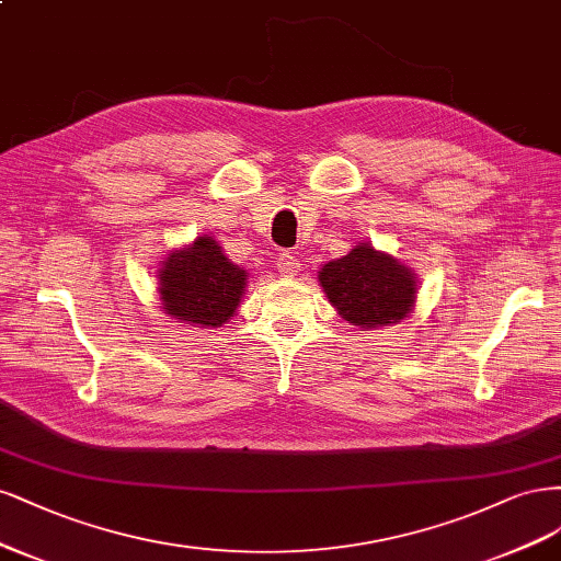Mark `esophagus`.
<instances>
[{
  "label": "esophagus",
  "mask_w": 561,
  "mask_h": 561,
  "mask_svg": "<svg viewBox=\"0 0 561 561\" xmlns=\"http://www.w3.org/2000/svg\"><path fill=\"white\" fill-rule=\"evenodd\" d=\"M275 267H277V273L282 277H296L298 270H300V261L291 254V251H284V254L277 259Z\"/></svg>",
  "instance_id": "obj_1"
}]
</instances>
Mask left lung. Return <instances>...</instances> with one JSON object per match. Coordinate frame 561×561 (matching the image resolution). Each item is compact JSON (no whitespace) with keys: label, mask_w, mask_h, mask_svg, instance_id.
Here are the masks:
<instances>
[{"label":"left lung","mask_w":561,"mask_h":561,"mask_svg":"<svg viewBox=\"0 0 561 561\" xmlns=\"http://www.w3.org/2000/svg\"><path fill=\"white\" fill-rule=\"evenodd\" d=\"M319 284L337 314L360 331L401 323L417 302L414 270L364 240L347 256L323 263Z\"/></svg>","instance_id":"left-lung-1"}]
</instances>
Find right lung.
Returning a JSON list of instances; mask_svg holds the SVG:
<instances>
[{"label":"right lung","mask_w":561,"mask_h":561,"mask_svg":"<svg viewBox=\"0 0 561 561\" xmlns=\"http://www.w3.org/2000/svg\"><path fill=\"white\" fill-rule=\"evenodd\" d=\"M162 312L197 329L224 327L238 312L249 273L234 265L211 234L172 249L156 273Z\"/></svg>","instance_id":"right-lung-1"}]
</instances>
